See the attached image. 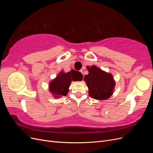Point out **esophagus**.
I'll return each mask as SVG.
<instances>
[{
	"mask_svg": "<svg viewBox=\"0 0 153 153\" xmlns=\"http://www.w3.org/2000/svg\"><path fill=\"white\" fill-rule=\"evenodd\" d=\"M80 72L83 74V70H82V69H81V70H80Z\"/></svg>",
	"mask_w": 153,
	"mask_h": 153,
	"instance_id": "esophagus-1",
	"label": "esophagus"
}]
</instances>
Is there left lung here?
<instances>
[{
  "instance_id": "8db88e82",
  "label": "left lung",
  "mask_w": 153,
  "mask_h": 153,
  "mask_svg": "<svg viewBox=\"0 0 153 153\" xmlns=\"http://www.w3.org/2000/svg\"><path fill=\"white\" fill-rule=\"evenodd\" d=\"M89 74L84 76L89 94L91 98L104 100L112 95L115 85L112 74L108 73L96 66H87Z\"/></svg>"
}]
</instances>
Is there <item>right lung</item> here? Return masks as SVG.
<instances>
[{
  "mask_svg": "<svg viewBox=\"0 0 153 153\" xmlns=\"http://www.w3.org/2000/svg\"><path fill=\"white\" fill-rule=\"evenodd\" d=\"M83 75L79 71L71 69L68 73L60 72L56 78L50 82L49 90L54 97L59 98L61 96H66L69 91L71 82L73 81H81Z\"/></svg>",
  "mask_w": 153,
  "mask_h": 153,
  "instance_id": "1",
  "label": "right lung"
}]
</instances>
